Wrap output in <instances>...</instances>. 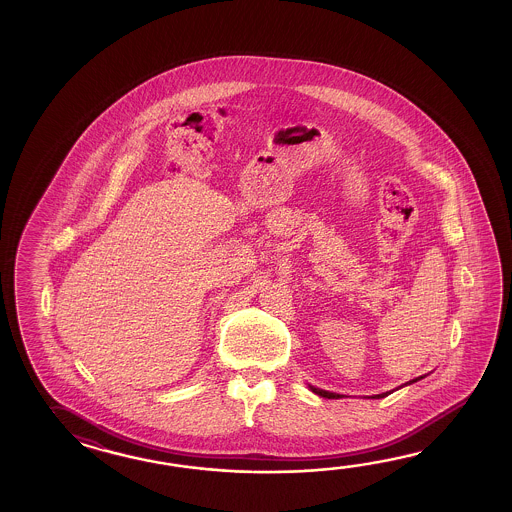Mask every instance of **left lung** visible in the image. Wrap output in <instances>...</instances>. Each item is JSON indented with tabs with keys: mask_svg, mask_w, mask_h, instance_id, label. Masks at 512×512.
Listing matches in <instances>:
<instances>
[{
	"mask_svg": "<svg viewBox=\"0 0 512 512\" xmlns=\"http://www.w3.org/2000/svg\"><path fill=\"white\" fill-rule=\"evenodd\" d=\"M419 379H423V377H417L414 381L408 382V384H412V382H417ZM311 388V392L316 393V395H320V397H326V399H338L340 395L338 393L326 392V390H320V388H315V386H309ZM388 393H381V395H375L377 399H381V397H386Z\"/></svg>",
	"mask_w": 512,
	"mask_h": 512,
	"instance_id": "obj_1",
	"label": "left lung"
}]
</instances>
